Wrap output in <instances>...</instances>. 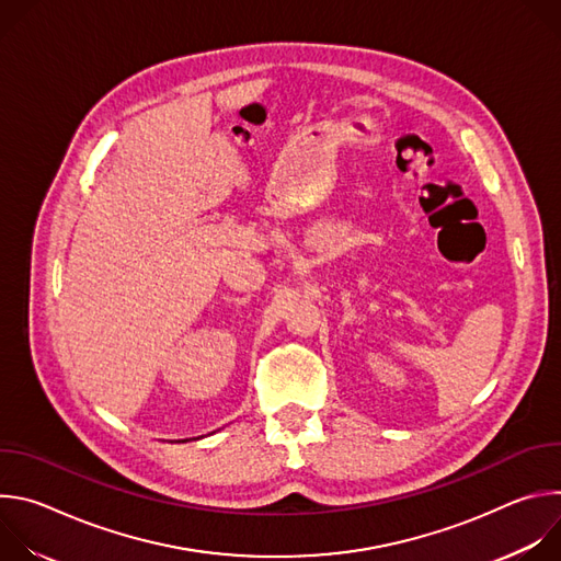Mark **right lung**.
I'll return each instance as SVG.
<instances>
[{"label": "right lung", "mask_w": 561, "mask_h": 561, "mask_svg": "<svg viewBox=\"0 0 561 561\" xmlns=\"http://www.w3.org/2000/svg\"><path fill=\"white\" fill-rule=\"evenodd\" d=\"M202 437H204V435H202ZM193 439H199V437H193ZM180 442H182V444H184V442H188V439H180Z\"/></svg>", "instance_id": "add662e5"}]
</instances>
